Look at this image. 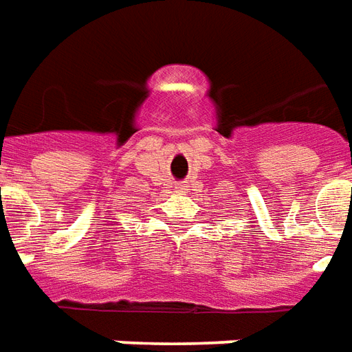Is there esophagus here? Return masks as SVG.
I'll list each match as a JSON object with an SVG mask.
<instances>
[{
    "mask_svg": "<svg viewBox=\"0 0 352 352\" xmlns=\"http://www.w3.org/2000/svg\"><path fill=\"white\" fill-rule=\"evenodd\" d=\"M186 189H188V186H186V184H176V191H178V193H184Z\"/></svg>",
    "mask_w": 352,
    "mask_h": 352,
    "instance_id": "obj_1",
    "label": "esophagus"
}]
</instances>
